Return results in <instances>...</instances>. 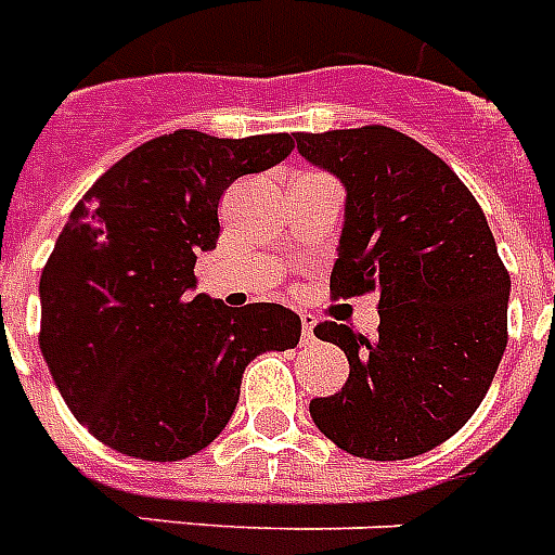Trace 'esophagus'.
<instances>
[{
  "instance_id": "esophagus-1",
  "label": "esophagus",
  "mask_w": 555,
  "mask_h": 555,
  "mask_svg": "<svg viewBox=\"0 0 555 555\" xmlns=\"http://www.w3.org/2000/svg\"><path fill=\"white\" fill-rule=\"evenodd\" d=\"M313 327H317V317H310V313H301V345H305V348L317 341V336H313Z\"/></svg>"
}]
</instances>
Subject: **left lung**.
Instances as JSON below:
<instances>
[{"label": "left lung", "instance_id": "left-lung-1", "mask_svg": "<svg viewBox=\"0 0 555 555\" xmlns=\"http://www.w3.org/2000/svg\"><path fill=\"white\" fill-rule=\"evenodd\" d=\"M345 188L333 296H379V336L313 327L345 350L339 393L310 402L336 448L373 462L434 450L476 413L507 348L511 276L479 202L425 145L367 125L296 133Z\"/></svg>", "mask_w": 555, "mask_h": 555}]
</instances>
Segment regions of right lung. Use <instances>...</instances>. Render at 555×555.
<instances>
[{
	"instance_id": "1",
	"label": "right lung",
	"mask_w": 555,
	"mask_h": 555,
	"mask_svg": "<svg viewBox=\"0 0 555 555\" xmlns=\"http://www.w3.org/2000/svg\"><path fill=\"white\" fill-rule=\"evenodd\" d=\"M291 151V133L173 130L74 207L39 279V348L70 413L107 448L145 462L199 453L231 422L247 364L299 345L301 319L282 305L193 296L222 193Z\"/></svg>"
}]
</instances>
